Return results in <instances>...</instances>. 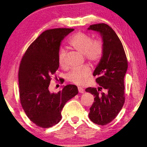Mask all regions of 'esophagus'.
<instances>
[{"instance_id":"34e87169","label":"esophagus","mask_w":147,"mask_h":147,"mask_svg":"<svg viewBox=\"0 0 147 147\" xmlns=\"http://www.w3.org/2000/svg\"><path fill=\"white\" fill-rule=\"evenodd\" d=\"M78 91L80 93H83L84 92V89L81 87H78Z\"/></svg>"}]
</instances>
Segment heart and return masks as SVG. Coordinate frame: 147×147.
Wrapping results in <instances>:
<instances>
[{"instance_id":"obj_1","label":"heart","mask_w":147,"mask_h":147,"mask_svg":"<svg viewBox=\"0 0 147 147\" xmlns=\"http://www.w3.org/2000/svg\"><path fill=\"white\" fill-rule=\"evenodd\" d=\"M73 50L84 55L85 59L92 64L99 62L104 54V41L100 37L92 39L88 33L78 32L71 36L68 40ZM58 63L63 69L66 70L69 66L66 61V51L61 48L58 54ZM91 74V69L88 65L74 68L67 76L68 81L77 85L84 84Z\"/></svg>"}]
</instances>
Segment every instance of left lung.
Returning a JSON list of instances; mask_svg holds the SVG:
<instances>
[{"mask_svg":"<svg viewBox=\"0 0 147 147\" xmlns=\"http://www.w3.org/2000/svg\"><path fill=\"white\" fill-rule=\"evenodd\" d=\"M88 30L100 33L104 48L102 57L93 73L99 87L86 89L94 96L89 117L94 123L105 125L116 117L125 102L124 77L128 62L121 41L111 27L97 24L90 25Z\"/></svg>","mask_w":147,"mask_h":147,"instance_id":"left-lung-1","label":"left lung"}]
</instances>
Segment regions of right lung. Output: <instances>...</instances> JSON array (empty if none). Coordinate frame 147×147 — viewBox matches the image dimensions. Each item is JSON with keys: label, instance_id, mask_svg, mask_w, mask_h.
I'll list each match as a JSON object with an SVG mask.
<instances>
[{"label": "right lung", "instance_id": "1", "mask_svg": "<svg viewBox=\"0 0 147 147\" xmlns=\"http://www.w3.org/2000/svg\"><path fill=\"white\" fill-rule=\"evenodd\" d=\"M73 30L63 28L43 32L30 45L21 60L18 70L20 103L28 119L38 127L45 129L57 124L65 104L78 93L73 84L64 86L57 93L49 91L51 76L59 67L61 41Z\"/></svg>", "mask_w": 147, "mask_h": 147}]
</instances>
